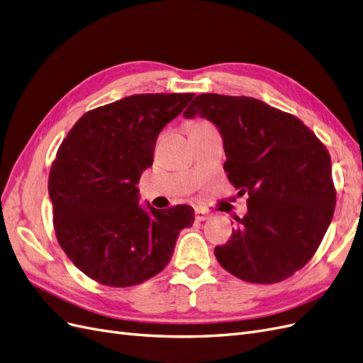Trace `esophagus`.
I'll list each match as a JSON object with an SVG mask.
<instances>
[{"label": "esophagus", "instance_id": "34e87169", "mask_svg": "<svg viewBox=\"0 0 363 363\" xmlns=\"http://www.w3.org/2000/svg\"><path fill=\"white\" fill-rule=\"evenodd\" d=\"M211 218V213H207L206 211H201V208H196L195 211V219L196 221H206V219Z\"/></svg>", "mask_w": 363, "mask_h": 363}]
</instances>
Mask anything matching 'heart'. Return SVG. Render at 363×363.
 Returning a JSON list of instances; mask_svg holds the SVG:
<instances>
[{
	"label": "heart",
	"mask_w": 363,
	"mask_h": 363,
	"mask_svg": "<svg viewBox=\"0 0 363 363\" xmlns=\"http://www.w3.org/2000/svg\"><path fill=\"white\" fill-rule=\"evenodd\" d=\"M200 124H204V123H199V124H195V125H200Z\"/></svg>",
	"instance_id": "b5f03b06"
}]
</instances>
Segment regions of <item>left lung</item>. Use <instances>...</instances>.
<instances>
[{"instance_id":"8db88e82","label":"left lung","mask_w":363,"mask_h":363,"mask_svg":"<svg viewBox=\"0 0 363 363\" xmlns=\"http://www.w3.org/2000/svg\"><path fill=\"white\" fill-rule=\"evenodd\" d=\"M195 115L218 127L228 182L248 194V213L215 248L219 265L250 283L286 280L312 259L333 218L325 145L301 119L251 96L201 94L183 113Z\"/></svg>"}]
</instances>
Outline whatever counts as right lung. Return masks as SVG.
Returning a JSON list of instances; mask_svg holds the SVG:
<instances>
[{"label":"right lung","mask_w":363,"mask_h":363,"mask_svg":"<svg viewBox=\"0 0 363 363\" xmlns=\"http://www.w3.org/2000/svg\"><path fill=\"white\" fill-rule=\"evenodd\" d=\"M194 94H139L86 112L51 164L48 192L59 245L87 277L128 288L157 276L172 257L191 206L145 211L140 174L152 164L160 130Z\"/></svg>","instance_id":"add662e5"}]
</instances>
